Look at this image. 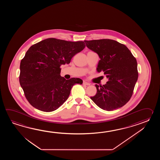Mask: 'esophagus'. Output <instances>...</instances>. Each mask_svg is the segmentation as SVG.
I'll list each match as a JSON object with an SVG mask.
<instances>
[{
    "mask_svg": "<svg viewBox=\"0 0 160 160\" xmlns=\"http://www.w3.org/2000/svg\"><path fill=\"white\" fill-rule=\"evenodd\" d=\"M83 85L89 86V85H90V83H89L87 82L83 81Z\"/></svg>",
    "mask_w": 160,
    "mask_h": 160,
    "instance_id": "34e87169",
    "label": "esophagus"
}]
</instances>
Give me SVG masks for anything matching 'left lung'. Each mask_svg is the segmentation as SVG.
Segmentation results:
<instances>
[{
  "label": "left lung",
  "instance_id": "8db88e82",
  "mask_svg": "<svg viewBox=\"0 0 160 160\" xmlns=\"http://www.w3.org/2000/svg\"><path fill=\"white\" fill-rule=\"evenodd\" d=\"M98 55L97 72L108 78L105 85H95L97 94L90 98L101 109L112 111L125 105L132 96L138 73L136 58L125 45L112 39L84 41Z\"/></svg>",
  "mask_w": 160,
  "mask_h": 160
}]
</instances>
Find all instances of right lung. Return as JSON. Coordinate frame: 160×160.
Returning <instances> with one entry per match:
<instances>
[{
    "instance_id": "1",
    "label": "right lung",
    "mask_w": 160,
    "mask_h": 160,
    "mask_svg": "<svg viewBox=\"0 0 160 160\" xmlns=\"http://www.w3.org/2000/svg\"><path fill=\"white\" fill-rule=\"evenodd\" d=\"M85 48L83 41L55 38L31 46L21 61L19 82L31 105L43 112L54 111L68 99L73 85L82 84L81 79L61 77L60 66L70 63Z\"/></svg>"
}]
</instances>
